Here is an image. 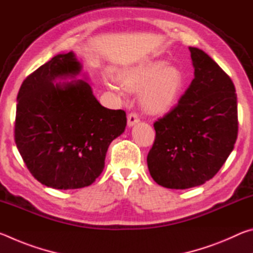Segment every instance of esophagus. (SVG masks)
<instances>
[{
    "instance_id": "esophagus-1",
    "label": "esophagus",
    "mask_w": 253,
    "mask_h": 253,
    "mask_svg": "<svg viewBox=\"0 0 253 253\" xmlns=\"http://www.w3.org/2000/svg\"><path fill=\"white\" fill-rule=\"evenodd\" d=\"M139 117L138 115L135 114V113H131L127 116V123H128V127H132L134 125H136L137 123H139Z\"/></svg>"
}]
</instances>
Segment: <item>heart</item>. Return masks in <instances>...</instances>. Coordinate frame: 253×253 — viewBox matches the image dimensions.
Masks as SVG:
<instances>
[{
  "label": "heart",
  "instance_id": "heart-1",
  "mask_svg": "<svg viewBox=\"0 0 253 253\" xmlns=\"http://www.w3.org/2000/svg\"><path fill=\"white\" fill-rule=\"evenodd\" d=\"M118 79L122 84H110L111 90L121 96H125L126 87L131 91H142V106L153 114L172 109L186 84L183 71L176 67H169L166 61H152L126 68L119 72Z\"/></svg>",
  "mask_w": 253,
  "mask_h": 253
}]
</instances>
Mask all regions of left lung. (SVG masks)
I'll list each match as a JSON object with an SVG mask.
<instances>
[{"label":"left lung","instance_id":"left-lung-1","mask_svg":"<svg viewBox=\"0 0 253 253\" xmlns=\"http://www.w3.org/2000/svg\"><path fill=\"white\" fill-rule=\"evenodd\" d=\"M188 49L194 79L178 104L154 123L155 142L147 155L154 181L175 190L211 179L233 151L238 137L232 80L204 51Z\"/></svg>","mask_w":253,"mask_h":253}]
</instances>
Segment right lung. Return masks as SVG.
<instances>
[{"label": "right lung", "instance_id": "right-lung-1", "mask_svg": "<svg viewBox=\"0 0 253 253\" xmlns=\"http://www.w3.org/2000/svg\"><path fill=\"white\" fill-rule=\"evenodd\" d=\"M72 52L57 54L23 81L14 138L34 178L57 190L89 186L105 168L110 143L125 130L122 109L105 108ZM72 82L61 83V80ZM59 83H58L57 81Z\"/></svg>", "mask_w": 253, "mask_h": 253}]
</instances>
